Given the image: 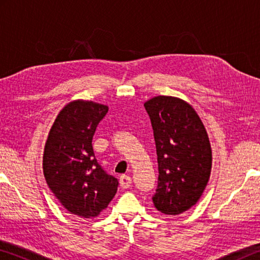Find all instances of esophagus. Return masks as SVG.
I'll return each instance as SVG.
<instances>
[{"instance_id": "esophagus-1", "label": "esophagus", "mask_w": 260, "mask_h": 260, "mask_svg": "<svg viewBox=\"0 0 260 260\" xmlns=\"http://www.w3.org/2000/svg\"><path fill=\"white\" fill-rule=\"evenodd\" d=\"M119 181H120V186H121V188L126 189V188H128V187L131 186V183H132V179H131V177H128V175L122 174V175H120Z\"/></svg>"}]
</instances>
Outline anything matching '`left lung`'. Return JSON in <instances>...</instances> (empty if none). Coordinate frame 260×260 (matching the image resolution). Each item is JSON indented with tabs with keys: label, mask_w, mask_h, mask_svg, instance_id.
<instances>
[{
	"label": "left lung",
	"mask_w": 260,
	"mask_h": 260,
	"mask_svg": "<svg viewBox=\"0 0 260 260\" xmlns=\"http://www.w3.org/2000/svg\"><path fill=\"white\" fill-rule=\"evenodd\" d=\"M155 136L158 183L152 196L161 213L177 215L197 203L208 184L212 152L203 122L190 105L171 96L144 103Z\"/></svg>",
	"instance_id": "left-lung-1"
}]
</instances>
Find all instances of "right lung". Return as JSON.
I'll use <instances>...</instances> for the list:
<instances>
[{"label":"right lung","mask_w":260,"mask_h":260,"mask_svg":"<svg viewBox=\"0 0 260 260\" xmlns=\"http://www.w3.org/2000/svg\"><path fill=\"white\" fill-rule=\"evenodd\" d=\"M107 105L76 101L59 112L48 136L43 173L61 205L82 218H93L114 197L118 179L95 158L93 136L108 113Z\"/></svg>","instance_id":"1"}]
</instances>
